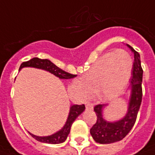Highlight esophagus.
Instances as JSON below:
<instances>
[{
	"instance_id": "esophagus-1",
	"label": "esophagus",
	"mask_w": 155,
	"mask_h": 155,
	"mask_svg": "<svg viewBox=\"0 0 155 155\" xmlns=\"http://www.w3.org/2000/svg\"><path fill=\"white\" fill-rule=\"evenodd\" d=\"M85 106H86V109L87 110H93V104L86 103Z\"/></svg>"
}]
</instances>
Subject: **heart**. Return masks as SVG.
<instances>
[{"label":"heart","instance_id":"1","mask_svg":"<svg viewBox=\"0 0 155 155\" xmlns=\"http://www.w3.org/2000/svg\"><path fill=\"white\" fill-rule=\"evenodd\" d=\"M133 60L127 51L116 49L103 54L84 77L76 82L82 96L97 93L104 101H110L120 95L129 81Z\"/></svg>","mask_w":155,"mask_h":155}]
</instances>
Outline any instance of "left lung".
I'll list each match as a JSON object with an SVG mask.
<instances>
[{"label":"left lung","instance_id":"obj_1","mask_svg":"<svg viewBox=\"0 0 155 155\" xmlns=\"http://www.w3.org/2000/svg\"><path fill=\"white\" fill-rule=\"evenodd\" d=\"M134 54L133 74L130 80L129 99L127 110L123 118L115 121H108L104 116V111L108 105H97L94 107L97 114V122L90 129V134L93 140L100 144H110L120 141L127 135L135 124L137 113L140 109L142 99V75L143 70L140 65V54L132 46L127 45Z\"/></svg>","mask_w":155,"mask_h":155}]
</instances>
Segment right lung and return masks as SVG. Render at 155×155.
<instances>
[{
	"label": "right lung",
	"mask_w": 155,
	"mask_h": 155,
	"mask_svg": "<svg viewBox=\"0 0 155 155\" xmlns=\"http://www.w3.org/2000/svg\"><path fill=\"white\" fill-rule=\"evenodd\" d=\"M24 67H33V68H37V69H41L46 71H49L53 75H54L57 77L62 80H67V79H72L75 77L76 75H72L67 73L62 69H60L56 65H54L51 61H49L48 59H41L38 58H33L28 62H22L20 65L19 71L24 68ZM85 110L84 105H72L70 107V111L68 114L67 121L65 123L64 126L61 129L56 132L54 134L49 136H45V137H40V136H35L32 133H29L33 138H35V140H38L42 143H48V144H60L64 142L67 140V136L70 133L71 127L72 125L73 122L75 121V119L77 118L80 114H82L83 112Z\"/></svg>",
	"instance_id": "right-lung-1"
}]
</instances>
